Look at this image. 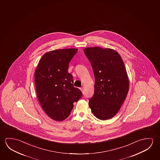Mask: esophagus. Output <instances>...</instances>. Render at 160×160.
Wrapping results in <instances>:
<instances>
[{
    "label": "esophagus",
    "mask_w": 160,
    "mask_h": 160,
    "mask_svg": "<svg viewBox=\"0 0 160 160\" xmlns=\"http://www.w3.org/2000/svg\"><path fill=\"white\" fill-rule=\"evenodd\" d=\"M80 89H81V91L83 92V88H81Z\"/></svg>",
    "instance_id": "1"
}]
</instances>
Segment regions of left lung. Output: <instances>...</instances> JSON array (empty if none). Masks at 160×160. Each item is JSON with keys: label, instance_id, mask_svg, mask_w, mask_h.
I'll list each match as a JSON object with an SVG mask.
<instances>
[{"label": "left lung", "instance_id": "left-lung-1", "mask_svg": "<svg viewBox=\"0 0 160 160\" xmlns=\"http://www.w3.org/2000/svg\"><path fill=\"white\" fill-rule=\"evenodd\" d=\"M83 51L95 77L94 94L89 100V105L97 118L111 119L121 107L129 90L123 61L112 49L95 47L86 48Z\"/></svg>", "mask_w": 160, "mask_h": 160}]
</instances>
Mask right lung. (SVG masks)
Listing matches in <instances>:
<instances>
[{
    "instance_id": "obj_1",
    "label": "right lung",
    "mask_w": 160,
    "mask_h": 160,
    "mask_svg": "<svg viewBox=\"0 0 160 160\" xmlns=\"http://www.w3.org/2000/svg\"><path fill=\"white\" fill-rule=\"evenodd\" d=\"M76 48L56 49L42 57L34 74L38 101L46 114L57 121L68 117L74 102L82 93L73 86V76L69 73V63L77 53Z\"/></svg>"
}]
</instances>
